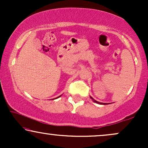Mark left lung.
I'll return each mask as SVG.
<instances>
[{
	"label": "left lung",
	"instance_id": "8db88e82",
	"mask_svg": "<svg viewBox=\"0 0 148 148\" xmlns=\"http://www.w3.org/2000/svg\"><path fill=\"white\" fill-rule=\"evenodd\" d=\"M90 98H91L93 100V101H94V102H95V103H99V104H102V105H106V104H107L106 103H101V102H99V101H96V100H95L94 99H93L92 97H90Z\"/></svg>",
	"mask_w": 148,
	"mask_h": 148
}]
</instances>
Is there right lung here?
I'll return each instance as SVG.
<instances>
[{
	"instance_id": "add662e5",
	"label": "right lung",
	"mask_w": 148,
	"mask_h": 148,
	"mask_svg": "<svg viewBox=\"0 0 148 148\" xmlns=\"http://www.w3.org/2000/svg\"><path fill=\"white\" fill-rule=\"evenodd\" d=\"M61 97V95L59 96V97H56V98H55V99H58V98H59V97Z\"/></svg>"
}]
</instances>
